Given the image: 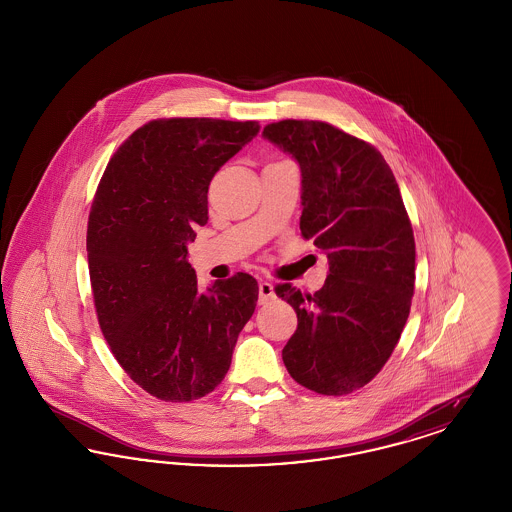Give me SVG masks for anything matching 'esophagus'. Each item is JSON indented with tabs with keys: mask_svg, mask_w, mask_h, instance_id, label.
I'll return each mask as SVG.
<instances>
[{
	"mask_svg": "<svg viewBox=\"0 0 512 512\" xmlns=\"http://www.w3.org/2000/svg\"><path fill=\"white\" fill-rule=\"evenodd\" d=\"M270 299H274V286L270 282H261L259 284V303L265 305Z\"/></svg>",
	"mask_w": 512,
	"mask_h": 512,
	"instance_id": "esophagus-1",
	"label": "esophagus"
}]
</instances>
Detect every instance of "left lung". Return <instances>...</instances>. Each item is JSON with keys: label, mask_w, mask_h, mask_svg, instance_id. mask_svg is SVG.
I'll return each mask as SVG.
<instances>
[{"label": "left lung", "mask_w": 512, "mask_h": 512, "mask_svg": "<svg viewBox=\"0 0 512 512\" xmlns=\"http://www.w3.org/2000/svg\"><path fill=\"white\" fill-rule=\"evenodd\" d=\"M263 136L299 163L301 236L328 257L313 295L274 288L297 313L284 365L307 390L353 393L388 363L411 313L416 253L403 197L382 153L328 122H272Z\"/></svg>", "instance_id": "obj_1"}]
</instances>
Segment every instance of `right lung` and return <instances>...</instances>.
<instances>
[{
    "mask_svg": "<svg viewBox=\"0 0 512 512\" xmlns=\"http://www.w3.org/2000/svg\"><path fill=\"white\" fill-rule=\"evenodd\" d=\"M257 121L157 119L122 142L88 219V268L99 328L122 370L161 401L188 403L226 376L259 286L238 272L197 290L188 263L220 167Z\"/></svg>",
    "mask_w": 512,
    "mask_h": 512,
    "instance_id": "add662e5",
    "label": "right lung"
}]
</instances>
